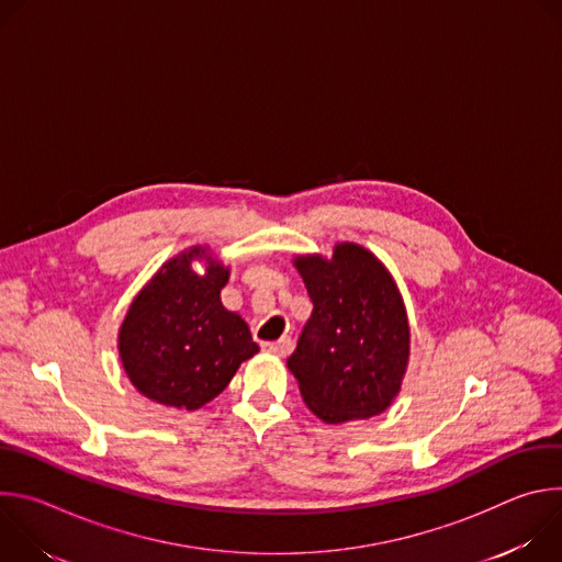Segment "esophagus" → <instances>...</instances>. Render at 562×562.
<instances>
[{"instance_id":"1","label":"esophagus","mask_w":562,"mask_h":562,"mask_svg":"<svg viewBox=\"0 0 562 562\" xmlns=\"http://www.w3.org/2000/svg\"><path fill=\"white\" fill-rule=\"evenodd\" d=\"M291 349H293L291 338H280L278 342H267V345H265V351H269V353H273V356H280V358L289 356Z\"/></svg>"}]
</instances>
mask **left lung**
I'll list each match as a JSON object with an SVG mask.
<instances>
[{"label": "left lung", "mask_w": 562, "mask_h": 562, "mask_svg": "<svg viewBox=\"0 0 562 562\" xmlns=\"http://www.w3.org/2000/svg\"><path fill=\"white\" fill-rule=\"evenodd\" d=\"M313 311L286 367L306 407L329 425L382 414L403 382L409 325L403 297L380 260L338 245L331 260L297 258Z\"/></svg>", "instance_id": "obj_1"}]
</instances>
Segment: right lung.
Masks as SVG:
<instances>
[{
	"mask_svg": "<svg viewBox=\"0 0 562 562\" xmlns=\"http://www.w3.org/2000/svg\"><path fill=\"white\" fill-rule=\"evenodd\" d=\"M205 260V273L190 262ZM228 269L202 247L169 260L133 300L120 329V358L139 393L159 405L200 409L260 351L247 323L220 302Z\"/></svg>",
	"mask_w": 562,
	"mask_h": 562,
	"instance_id": "1",
	"label": "right lung"
}]
</instances>
